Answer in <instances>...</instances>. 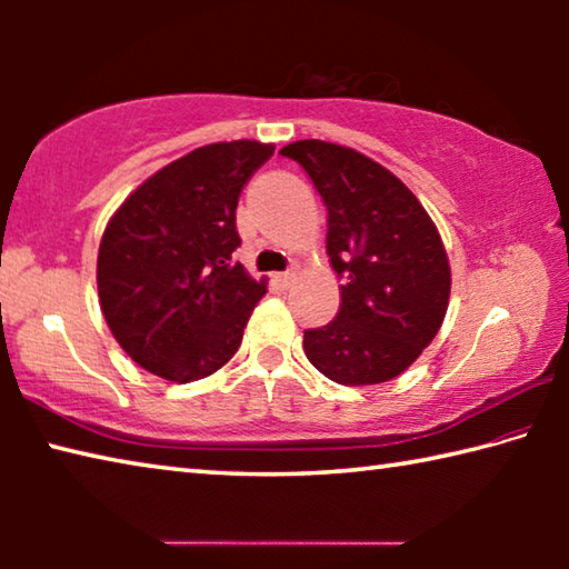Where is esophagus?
Here are the masks:
<instances>
[{"label":"esophagus","mask_w":569,"mask_h":569,"mask_svg":"<svg viewBox=\"0 0 569 569\" xmlns=\"http://www.w3.org/2000/svg\"><path fill=\"white\" fill-rule=\"evenodd\" d=\"M273 281L281 286V288H288L293 281H296V271H286V273H276Z\"/></svg>","instance_id":"obj_1"}]
</instances>
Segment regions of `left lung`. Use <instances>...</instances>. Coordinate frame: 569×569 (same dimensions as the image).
<instances>
[{
	"instance_id": "left-lung-1",
	"label": "left lung",
	"mask_w": 569,
	"mask_h": 569,
	"mask_svg": "<svg viewBox=\"0 0 569 569\" xmlns=\"http://www.w3.org/2000/svg\"><path fill=\"white\" fill-rule=\"evenodd\" d=\"M281 156L323 198L326 250L343 278L336 319L303 333L308 361L343 387L397 379L447 316L451 271L435 220L393 172L351 148L298 140Z\"/></svg>"
}]
</instances>
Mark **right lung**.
<instances>
[{
    "mask_svg": "<svg viewBox=\"0 0 569 569\" xmlns=\"http://www.w3.org/2000/svg\"><path fill=\"white\" fill-rule=\"evenodd\" d=\"M273 156L256 140L213 142L172 160L114 210L98 253V293L122 351L160 379L188 383L238 351L266 278L233 261L236 208Z\"/></svg>",
    "mask_w": 569,
    "mask_h": 569,
    "instance_id": "obj_1",
    "label": "right lung"
}]
</instances>
